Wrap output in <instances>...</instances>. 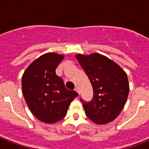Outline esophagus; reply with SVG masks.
Segmentation results:
<instances>
[{
	"label": "esophagus",
	"instance_id": "esophagus-1",
	"mask_svg": "<svg viewBox=\"0 0 149 149\" xmlns=\"http://www.w3.org/2000/svg\"><path fill=\"white\" fill-rule=\"evenodd\" d=\"M74 90L76 91V92H77V93H78V94H80V91H79V89L77 87H76L75 89H74Z\"/></svg>",
	"mask_w": 149,
	"mask_h": 149
}]
</instances>
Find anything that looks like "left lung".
I'll return each instance as SVG.
<instances>
[{
  "mask_svg": "<svg viewBox=\"0 0 149 149\" xmlns=\"http://www.w3.org/2000/svg\"><path fill=\"white\" fill-rule=\"evenodd\" d=\"M76 58L93 89L92 101L86 102L81 98L86 116L98 125L112 122L119 115L127 101V74L119 65L99 54H77Z\"/></svg>",
  "mask_w": 149,
  "mask_h": 149,
  "instance_id": "obj_1",
  "label": "left lung"
}]
</instances>
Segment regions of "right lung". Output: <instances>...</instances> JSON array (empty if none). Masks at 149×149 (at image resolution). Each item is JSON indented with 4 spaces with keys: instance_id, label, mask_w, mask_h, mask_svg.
<instances>
[{
    "instance_id": "add662e5",
    "label": "right lung",
    "mask_w": 149,
    "mask_h": 149,
    "mask_svg": "<svg viewBox=\"0 0 149 149\" xmlns=\"http://www.w3.org/2000/svg\"><path fill=\"white\" fill-rule=\"evenodd\" d=\"M64 56L55 53L42 55L33 62L22 76L24 97L30 111L39 120L51 124L66 116L69 104L78 94L65 87L56 68Z\"/></svg>"
}]
</instances>
